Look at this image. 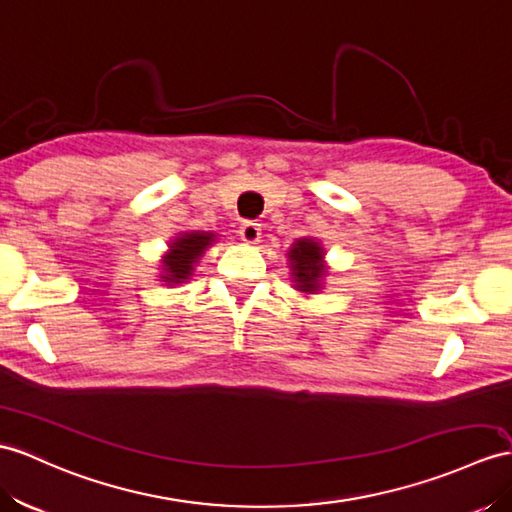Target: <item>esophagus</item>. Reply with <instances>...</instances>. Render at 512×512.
<instances>
[{
	"label": "esophagus",
	"mask_w": 512,
	"mask_h": 512,
	"mask_svg": "<svg viewBox=\"0 0 512 512\" xmlns=\"http://www.w3.org/2000/svg\"><path fill=\"white\" fill-rule=\"evenodd\" d=\"M239 236L241 241L247 243V245H256L260 241V223H254V221H245L241 230H239Z\"/></svg>",
	"instance_id": "1"
}]
</instances>
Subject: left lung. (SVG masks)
I'll return each instance as SVG.
<instances>
[{"instance_id":"left-lung-1","label":"left lung","mask_w":512,"mask_h":512,"mask_svg":"<svg viewBox=\"0 0 512 512\" xmlns=\"http://www.w3.org/2000/svg\"><path fill=\"white\" fill-rule=\"evenodd\" d=\"M323 258H326V249L317 239H308V236L295 239L286 252L295 291L313 295L323 289V278L328 276V265Z\"/></svg>"}]
</instances>
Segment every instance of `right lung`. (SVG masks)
I'll list each match as a JSON object with an SVG mask.
<instances>
[{"label":"right lung","instance_id":"1","mask_svg":"<svg viewBox=\"0 0 512 512\" xmlns=\"http://www.w3.org/2000/svg\"><path fill=\"white\" fill-rule=\"evenodd\" d=\"M213 243H215L213 232H202V230L180 232L176 239L169 241L167 254L160 260V282H165L167 286H176L191 280L199 258L204 256L206 249Z\"/></svg>","mask_w":512,"mask_h":512}]
</instances>
